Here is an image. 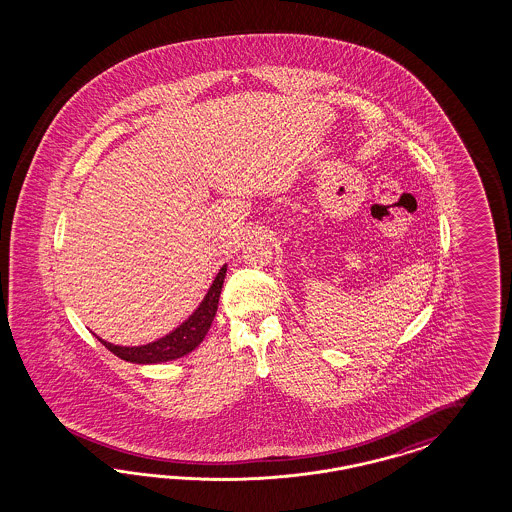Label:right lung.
Returning <instances> with one entry per match:
<instances>
[{
  "label": "right lung",
  "instance_id": "obj_1",
  "mask_svg": "<svg viewBox=\"0 0 512 512\" xmlns=\"http://www.w3.org/2000/svg\"><path fill=\"white\" fill-rule=\"evenodd\" d=\"M225 274H227V266H221V270L217 272L216 279L204 296L201 306L187 319L186 323H182L176 330H172L171 334H167L165 338L152 341L148 345H140V347H122V345H112L109 341L101 340V338H97V340L101 341L116 357L127 360V362H135V364H157V362H167V360L184 357L195 347L201 345L206 332L210 330V325L216 317L217 302H219Z\"/></svg>",
  "mask_w": 512,
  "mask_h": 512
}]
</instances>
